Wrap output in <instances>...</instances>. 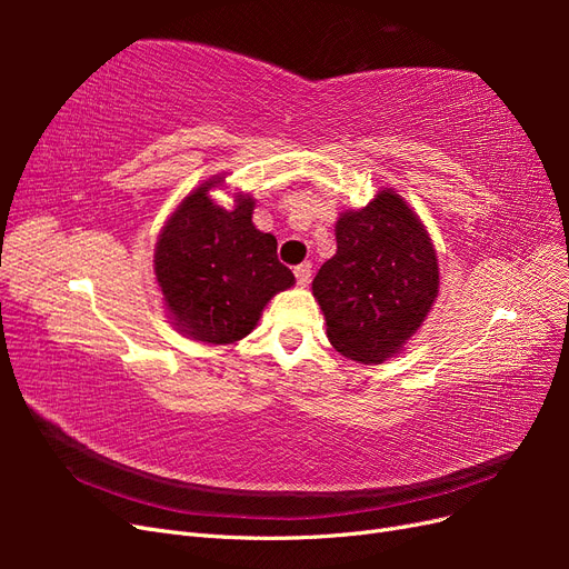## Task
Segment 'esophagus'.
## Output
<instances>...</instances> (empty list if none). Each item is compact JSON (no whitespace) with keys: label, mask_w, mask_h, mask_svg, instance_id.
I'll list each match as a JSON object with an SVG mask.
<instances>
[{"label":"esophagus","mask_w":569,"mask_h":569,"mask_svg":"<svg viewBox=\"0 0 569 569\" xmlns=\"http://www.w3.org/2000/svg\"><path fill=\"white\" fill-rule=\"evenodd\" d=\"M295 274H297V282L301 287H308V282H311V278H313V268H311V263H301L295 268Z\"/></svg>","instance_id":"obj_1"}]
</instances>
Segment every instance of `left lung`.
I'll use <instances>...</instances> for the list:
<instances>
[{
	"mask_svg": "<svg viewBox=\"0 0 569 569\" xmlns=\"http://www.w3.org/2000/svg\"><path fill=\"white\" fill-rule=\"evenodd\" d=\"M337 253L313 280L332 347L380 366L403 351L439 295L432 239L416 211L385 187L366 209L337 220Z\"/></svg>",
	"mask_w": 569,
	"mask_h": 569,
	"instance_id": "8db88e82",
	"label": "left lung"
}]
</instances>
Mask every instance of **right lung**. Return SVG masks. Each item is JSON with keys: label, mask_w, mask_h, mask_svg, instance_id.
<instances>
[{"label": "right lung", "mask_w": 569, "mask_h": 569, "mask_svg": "<svg viewBox=\"0 0 569 569\" xmlns=\"http://www.w3.org/2000/svg\"><path fill=\"white\" fill-rule=\"evenodd\" d=\"M222 176L187 194L166 220L153 272L173 325L203 343H234L261 318L266 303L295 284L278 261V239L256 230L251 194L222 209L209 192Z\"/></svg>", "instance_id": "obj_1"}]
</instances>
